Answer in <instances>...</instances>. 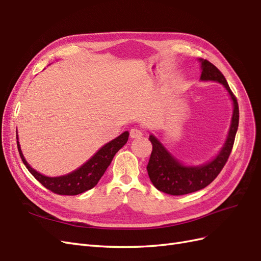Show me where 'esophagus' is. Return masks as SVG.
Returning a JSON list of instances; mask_svg holds the SVG:
<instances>
[{"label": "esophagus", "instance_id": "esophagus-1", "mask_svg": "<svg viewBox=\"0 0 261 261\" xmlns=\"http://www.w3.org/2000/svg\"><path fill=\"white\" fill-rule=\"evenodd\" d=\"M141 135H143V130H141L140 128H132L129 130V136L132 138H138Z\"/></svg>", "mask_w": 261, "mask_h": 261}]
</instances>
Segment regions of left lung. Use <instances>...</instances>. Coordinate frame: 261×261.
Listing matches in <instances>:
<instances>
[{
  "label": "left lung",
  "instance_id": "left-lung-1",
  "mask_svg": "<svg viewBox=\"0 0 261 261\" xmlns=\"http://www.w3.org/2000/svg\"><path fill=\"white\" fill-rule=\"evenodd\" d=\"M199 61L201 62L202 68L200 80L219 82L230 93L234 105L231 127L225 144L216 159L201 165V167H185V165L180 164L176 159H174V156H172L167 151V149L162 146L159 140L150 135L149 140L152 144V151L147 165L148 175L156 189L169 195H185L197 192L208 186L219 175V173L222 171L227 162L239 127V103L234 93L228 87L225 77L208 60L200 59Z\"/></svg>",
  "mask_w": 261,
  "mask_h": 261
}]
</instances>
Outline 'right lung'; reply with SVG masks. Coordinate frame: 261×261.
I'll list each match as a JSON object with an SVG mask.
<instances>
[{
  "label": "right lung",
  "mask_w": 261,
  "mask_h": 261,
  "mask_svg": "<svg viewBox=\"0 0 261 261\" xmlns=\"http://www.w3.org/2000/svg\"><path fill=\"white\" fill-rule=\"evenodd\" d=\"M128 135V132H124L122 135L116 137L115 139L110 141V143L102 147L88 162H86L83 165V167L72 173H69L67 175L59 177H48L35 171L27 163L25 158H23L18 140L17 148L21 160L23 164L26 165L28 171L33 174V176L37 180L40 181L46 189H49L52 193L58 195L74 196L88 191V189H91L98 184L99 179L105 174V172L107 171L109 165L111 164L115 153L127 143Z\"/></svg>",
  "instance_id": "right-lung-1"
}]
</instances>
